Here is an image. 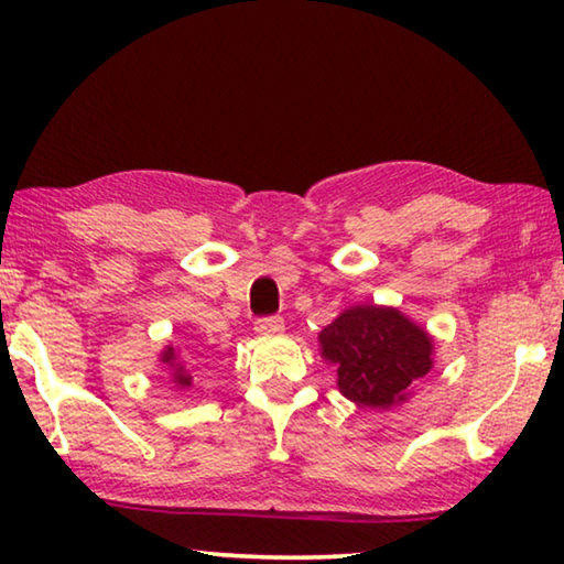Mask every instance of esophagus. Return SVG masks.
Masks as SVG:
<instances>
[{
	"instance_id": "obj_1",
	"label": "esophagus",
	"mask_w": 564,
	"mask_h": 564,
	"mask_svg": "<svg viewBox=\"0 0 564 564\" xmlns=\"http://www.w3.org/2000/svg\"><path fill=\"white\" fill-rule=\"evenodd\" d=\"M256 333L261 336H275V333H283V318L281 316H269L256 321Z\"/></svg>"
}]
</instances>
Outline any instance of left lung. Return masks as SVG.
<instances>
[{"instance_id": "obj_1", "label": "left lung", "mask_w": 564, "mask_h": 564, "mask_svg": "<svg viewBox=\"0 0 564 564\" xmlns=\"http://www.w3.org/2000/svg\"><path fill=\"white\" fill-rule=\"evenodd\" d=\"M323 358L338 368V390L362 408L403 403L433 368V338L386 305H352L318 336Z\"/></svg>"}]
</instances>
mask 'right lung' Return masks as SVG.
<instances>
[{
    "label": "right lung",
    "mask_w": 564,
    "mask_h": 564,
    "mask_svg": "<svg viewBox=\"0 0 564 564\" xmlns=\"http://www.w3.org/2000/svg\"><path fill=\"white\" fill-rule=\"evenodd\" d=\"M161 362H166L169 370H171V378H174L176 386H181V388L191 386V373L186 370V366H181V362H178L174 348L166 346V350L161 352Z\"/></svg>",
    "instance_id": "right-lung-1"
}]
</instances>
